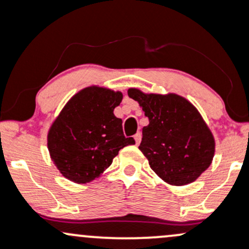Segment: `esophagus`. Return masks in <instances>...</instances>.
I'll return each instance as SVG.
<instances>
[{
  "label": "esophagus",
  "mask_w": 249,
  "mask_h": 249,
  "mask_svg": "<svg viewBox=\"0 0 249 249\" xmlns=\"http://www.w3.org/2000/svg\"><path fill=\"white\" fill-rule=\"evenodd\" d=\"M133 138H135L136 145H138V144H140V143H141V138H142V135H141L140 132H137L135 136H133Z\"/></svg>",
  "instance_id": "esophagus-1"
}]
</instances>
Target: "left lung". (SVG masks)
<instances>
[{
  "label": "left lung",
  "mask_w": 249,
  "mask_h": 249,
  "mask_svg": "<svg viewBox=\"0 0 249 249\" xmlns=\"http://www.w3.org/2000/svg\"><path fill=\"white\" fill-rule=\"evenodd\" d=\"M127 95L149 119L138 149L150 168L173 186L197 180L214 155V138L198 109L174 93L145 94L130 88Z\"/></svg>",
  "instance_id": "left-lung-1"
}]
</instances>
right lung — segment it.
Returning <instances> with one entry per match:
<instances>
[{
  "label": "right lung",
  "mask_w": 249,
  "mask_h": 249,
  "mask_svg": "<svg viewBox=\"0 0 249 249\" xmlns=\"http://www.w3.org/2000/svg\"><path fill=\"white\" fill-rule=\"evenodd\" d=\"M123 94L90 86L75 94L50 126L48 148L61 174L76 184L99 178L120 149L135 144L113 111Z\"/></svg>",
  "instance_id": "1"
}]
</instances>
